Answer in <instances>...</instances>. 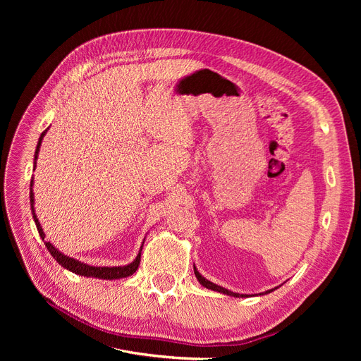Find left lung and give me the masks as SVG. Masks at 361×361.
<instances>
[{"instance_id": "obj_1", "label": "left lung", "mask_w": 361, "mask_h": 361, "mask_svg": "<svg viewBox=\"0 0 361 361\" xmlns=\"http://www.w3.org/2000/svg\"><path fill=\"white\" fill-rule=\"evenodd\" d=\"M194 274H195V277H197V280H199V283L200 285H203L204 288H207V289H211V290H216V292H221V293H226V295H231V297H247V295H239V293H236V292H232V290H227V289H224V288H221V286H218V285H215V283H212V281H209V280H206L200 272L195 269V267H194ZM271 290H274V289H271ZM271 290H268V292H271ZM268 292H265V293H268Z\"/></svg>"}]
</instances>
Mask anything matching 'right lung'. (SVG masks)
I'll list each match as a JSON object with an SVG mask.
<instances>
[{"instance_id": "right-lung-1", "label": "right lung", "mask_w": 361, "mask_h": 361, "mask_svg": "<svg viewBox=\"0 0 361 361\" xmlns=\"http://www.w3.org/2000/svg\"><path fill=\"white\" fill-rule=\"evenodd\" d=\"M45 129L42 133L40 138H39V143H37V147H36V154H35V169H36V159L39 157V149H40V145H42V140L43 137H45L47 134ZM32 180H31V185H30V203H31V212H32V218H35V223H36V227H37V232L40 235L42 239H45V233H43L42 231V226L37 220V216L35 214V194H32ZM45 245L47 248L49 250L51 256L56 259L59 264L61 267H64L66 269L75 272V274H80V276H84V277H96V279H104V280H114V279H123V277H129L133 276L134 272L138 269V265H140V259H141V250L138 256L135 257L134 262H130L129 265H125V267H90L87 264H82V262L80 260H75L69 256H64L63 253H60V251L54 247L51 243L45 241ZM141 248H143V245H141Z\"/></svg>"}]
</instances>
